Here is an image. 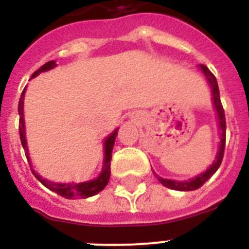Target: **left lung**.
Returning a JSON list of instances; mask_svg holds the SVG:
<instances>
[{"label":"left lung","mask_w":249,"mask_h":249,"mask_svg":"<svg viewBox=\"0 0 249 249\" xmlns=\"http://www.w3.org/2000/svg\"><path fill=\"white\" fill-rule=\"evenodd\" d=\"M202 72L206 76L207 81L210 83L211 89H212V94H213V103H214L215 111H217V117H218V127L219 131H221V142H219V149L218 153H217V157H215V160L212 163V166H210V168L207 169L206 172L201 173L197 177L192 178L190 181H183V182H178V181H172V179H164L162 177H158L157 175L155 176L158 178V181L163 184L167 188H171V190L176 191H195L198 190L199 187L203 186L211 177L215 173V171L219 168L222 163V160H223L224 155V146H226V117H224V109L223 106L221 103V97H219V89H218V83H217V80H215L214 74L208 70V67H206L204 65H201Z\"/></svg>","instance_id":"1"}]
</instances>
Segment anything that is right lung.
Masks as SVG:
<instances>
[{
	"mask_svg": "<svg viewBox=\"0 0 249 249\" xmlns=\"http://www.w3.org/2000/svg\"><path fill=\"white\" fill-rule=\"evenodd\" d=\"M56 67V62L54 61H50V62L45 63L41 68H38L32 77H36L37 74H39L41 72H45L51 70V68ZM25 91L26 89H23L21 94V98H19L18 102V114H19V138H21V143L23 149H25V155L27 157L28 163H30V167H32L30 162V156H28V149H27V142H26V132H25V118H23V97H25ZM118 128L114 132H112L108 137L106 138L105 141V160H103V167H102V172L98 176L96 179H92V181L82 182V183H56V182H51L42 178L38 173L35 171L34 168H31L32 173H34L35 177L38 179L41 183L45 187H47L48 190L53 191L57 195L62 196L65 198H89V197H92V196L97 195L98 192L105 188L107 186L109 181V176H111V160H112V149H113L114 146V140L117 137Z\"/></svg>",
	"mask_w": 249,
	"mask_h": 249,
	"instance_id": "right-lung-1",
	"label": "right lung"
}]
</instances>
